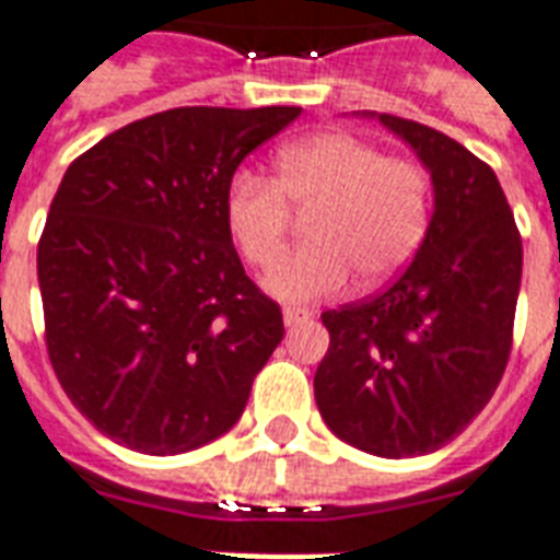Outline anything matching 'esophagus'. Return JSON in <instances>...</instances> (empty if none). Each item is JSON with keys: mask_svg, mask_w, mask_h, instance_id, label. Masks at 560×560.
I'll use <instances>...</instances> for the list:
<instances>
[{"mask_svg": "<svg viewBox=\"0 0 560 560\" xmlns=\"http://www.w3.org/2000/svg\"><path fill=\"white\" fill-rule=\"evenodd\" d=\"M281 317H284V326L291 329V326H300V323L312 320V312H308V308H296V305H288V308L281 312Z\"/></svg>", "mask_w": 560, "mask_h": 560, "instance_id": "esophagus-1", "label": "esophagus"}]
</instances>
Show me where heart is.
Wrapping results in <instances>:
<instances>
[{"mask_svg": "<svg viewBox=\"0 0 560 560\" xmlns=\"http://www.w3.org/2000/svg\"><path fill=\"white\" fill-rule=\"evenodd\" d=\"M430 177L412 160L385 156L350 132H317L288 144L276 160V184L240 172L225 192V222L248 267L269 269L281 258L291 210L308 217V246L264 279L284 302L338 296L359 276L380 288L416 258L430 228Z\"/></svg>", "mask_w": 560, "mask_h": 560, "instance_id": "obj_1", "label": "heart"}]
</instances>
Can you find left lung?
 Returning a JSON list of instances; mask_svg holds the SVG:
<instances>
[{"label": "left lung", "instance_id": "obj_1", "mask_svg": "<svg viewBox=\"0 0 560 560\" xmlns=\"http://www.w3.org/2000/svg\"><path fill=\"white\" fill-rule=\"evenodd\" d=\"M433 184L428 237L400 279L323 312L314 397L335 436L376 457L448 445L490 404L511 355L523 240L490 165L445 132L376 115Z\"/></svg>", "mask_w": 560, "mask_h": 560}]
</instances>
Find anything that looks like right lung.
Here are the masks:
<instances>
[{"mask_svg": "<svg viewBox=\"0 0 560 560\" xmlns=\"http://www.w3.org/2000/svg\"><path fill=\"white\" fill-rule=\"evenodd\" d=\"M300 106H184L73 160L37 243L47 353L103 436L184 454L234 428L284 338L231 243L225 192Z\"/></svg>", "mask_w": 560, "mask_h": 560, "instance_id": "right-lung-1", "label": "right lung"}]
</instances>
